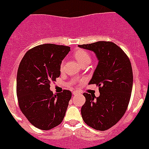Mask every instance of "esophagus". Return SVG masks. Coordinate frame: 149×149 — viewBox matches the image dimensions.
Wrapping results in <instances>:
<instances>
[{"mask_svg":"<svg viewBox=\"0 0 149 149\" xmlns=\"http://www.w3.org/2000/svg\"><path fill=\"white\" fill-rule=\"evenodd\" d=\"M79 94H80V93H79V92H77V91H76V90H74L73 92V95H79Z\"/></svg>","mask_w":149,"mask_h":149,"instance_id":"obj_1","label":"esophagus"}]
</instances>
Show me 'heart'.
<instances>
[{
  "label": "heart",
  "instance_id": "obj_1",
  "mask_svg": "<svg viewBox=\"0 0 149 149\" xmlns=\"http://www.w3.org/2000/svg\"><path fill=\"white\" fill-rule=\"evenodd\" d=\"M74 57L76 60H77L78 63L80 65L83 64V63H86V62L91 61V57L86 52L84 51V50H77L76 52L74 53ZM63 63L61 64V68L63 67Z\"/></svg>",
  "mask_w": 149,
  "mask_h": 149
}]
</instances>
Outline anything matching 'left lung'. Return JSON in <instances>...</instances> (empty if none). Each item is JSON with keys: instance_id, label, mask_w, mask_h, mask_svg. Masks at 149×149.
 Segmentation results:
<instances>
[{"instance_id": "left-lung-1", "label": "left lung", "mask_w": 149, "mask_h": 149, "mask_svg": "<svg viewBox=\"0 0 149 149\" xmlns=\"http://www.w3.org/2000/svg\"><path fill=\"white\" fill-rule=\"evenodd\" d=\"M93 52L98 60L89 84L97 85L100 96L84 93L86 102L81 113L85 123L104 131L116 125L125 114L133 84L130 61L123 50L110 41L79 45Z\"/></svg>"}]
</instances>
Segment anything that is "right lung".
I'll use <instances>...</instances> for the list:
<instances>
[{
    "label": "right lung",
    "instance_id": "right-lung-1",
    "mask_svg": "<svg viewBox=\"0 0 149 149\" xmlns=\"http://www.w3.org/2000/svg\"><path fill=\"white\" fill-rule=\"evenodd\" d=\"M70 48L46 44L29 50L19 65L17 95L19 108L36 127L49 130L63 122L71 92L53 95L50 84L60 76V65Z\"/></svg>",
    "mask_w": 149,
    "mask_h": 149
}]
</instances>
